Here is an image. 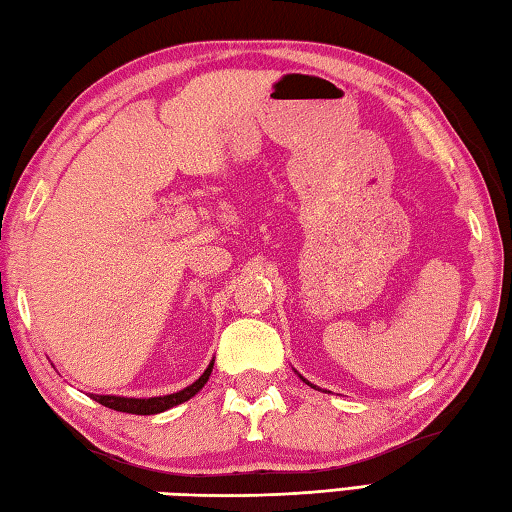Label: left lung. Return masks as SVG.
I'll use <instances>...</instances> for the list:
<instances>
[{
    "label": "left lung",
    "instance_id": "obj_1",
    "mask_svg": "<svg viewBox=\"0 0 512 512\" xmlns=\"http://www.w3.org/2000/svg\"><path fill=\"white\" fill-rule=\"evenodd\" d=\"M308 384H310V382H308Z\"/></svg>",
    "mask_w": 512,
    "mask_h": 512
}]
</instances>
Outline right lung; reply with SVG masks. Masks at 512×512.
<instances>
[{"label":"right lung","mask_w":512,"mask_h":512,"mask_svg":"<svg viewBox=\"0 0 512 512\" xmlns=\"http://www.w3.org/2000/svg\"><path fill=\"white\" fill-rule=\"evenodd\" d=\"M213 371V362L209 364L200 380H195L191 387H186L177 393H170V396H159V398H119V396H92L96 402H101L103 407H110L114 411H123V414H137V416H152V414H161L175 405H182L188 398H193L197 391H200L209 375Z\"/></svg>","instance_id":"1"}]
</instances>
